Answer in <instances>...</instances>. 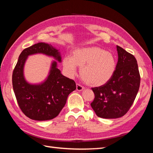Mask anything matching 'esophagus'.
<instances>
[{"label": "esophagus", "mask_w": 153, "mask_h": 153, "mask_svg": "<svg viewBox=\"0 0 153 153\" xmlns=\"http://www.w3.org/2000/svg\"><path fill=\"white\" fill-rule=\"evenodd\" d=\"M84 87H82L81 85L79 84H76V91H82V90H84Z\"/></svg>", "instance_id": "esophagus-1"}]
</instances>
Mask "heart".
I'll return each instance as SVG.
<instances>
[{
  "mask_svg": "<svg viewBox=\"0 0 153 153\" xmlns=\"http://www.w3.org/2000/svg\"><path fill=\"white\" fill-rule=\"evenodd\" d=\"M63 67L69 76L76 73V66L80 68V76L85 84L97 87L107 82L115 70L114 55L98 47L80 48L73 52L72 57H64Z\"/></svg>",
  "mask_w": 153,
  "mask_h": 153,
  "instance_id": "b5f03b06",
  "label": "heart"
}]
</instances>
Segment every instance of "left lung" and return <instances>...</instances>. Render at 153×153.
Instances as JSON below:
<instances>
[{
    "instance_id": "1",
    "label": "left lung",
    "mask_w": 153,
    "mask_h": 153,
    "mask_svg": "<svg viewBox=\"0 0 153 153\" xmlns=\"http://www.w3.org/2000/svg\"><path fill=\"white\" fill-rule=\"evenodd\" d=\"M118 61L110 79L103 85L92 88L91 105L97 116L104 119L123 117L130 108L139 89L140 76L135 57L117 46Z\"/></svg>"
}]
</instances>
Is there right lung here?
Returning <instances> with one entry per match:
<instances>
[{
  "label": "right lung",
  "mask_w": 153,
  "mask_h": 153,
  "mask_svg": "<svg viewBox=\"0 0 153 153\" xmlns=\"http://www.w3.org/2000/svg\"><path fill=\"white\" fill-rule=\"evenodd\" d=\"M42 53L59 62L61 56L52 45L38 43L22 51L12 76L13 87L18 105L27 117L36 121H47L57 117L66 105L68 95L76 89L74 80L62 75L53 61L48 76L41 84H32L24 77V68L28 56Z\"/></svg>",
  "instance_id": "obj_1"
}]
</instances>
